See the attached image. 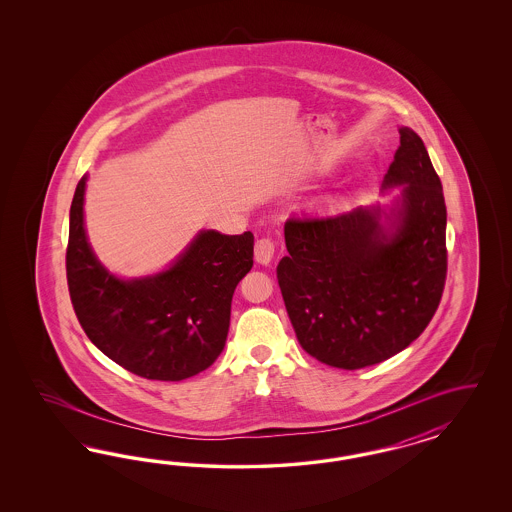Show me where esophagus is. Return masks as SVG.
<instances>
[{
    "instance_id": "34e87169",
    "label": "esophagus",
    "mask_w": 512,
    "mask_h": 512,
    "mask_svg": "<svg viewBox=\"0 0 512 512\" xmlns=\"http://www.w3.org/2000/svg\"><path fill=\"white\" fill-rule=\"evenodd\" d=\"M274 249H276V244L272 238H268V236L259 238L255 242V261L259 264H270L274 257Z\"/></svg>"
}]
</instances>
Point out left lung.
I'll return each mask as SVG.
<instances>
[{
	"instance_id": "obj_1",
	"label": "left lung",
	"mask_w": 512,
	"mask_h": 512,
	"mask_svg": "<svg viewBox=\"0 0 512 512\" xmlns=\"http://www.w3.org/2000/svg\"><path fill=\"white\" fill-rule=\"evenodd\" d=\"M390 208L285 221L289 255L278 283L302 349L319 362L360 370L403 351L432 321L447 278V206L419 135L400 127L383 191Z\"/></svg>"
}]
</instances>
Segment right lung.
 Listing matches in <instances>:
<instances>
[{
  "instance_id": "right-lung-1",
  "label": "right lung",
  "mask_w": 512,
  "mask_h": 512,
  "mask_svg": "<svg viewBox=\"0 0 512 512\" xmlns=\"http://www.w3.org/2000/svg\"><path fill=\"white\" fill-rule=\"evenodd\" d=\"M86 176L69 212L67 285L93 345L127 372L182 381L221 355L238 281L253 266V234L201 231L154 276L122 279L99 263L84 229Z\"/></svg>"
}]
</instances>
